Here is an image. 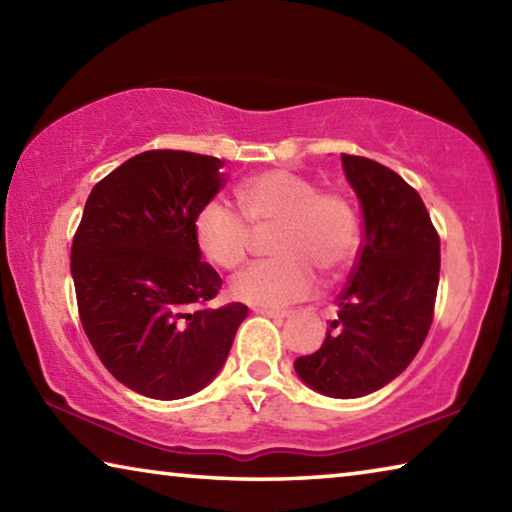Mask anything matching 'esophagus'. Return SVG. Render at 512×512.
Here are the masks:
<instances>
[{
	"instance_id": "34e87169",
	"label": "esophagus",
	"mask_w": 512,
	"mask_h": 512,
	"mask_svg": "<svg viewBox=\"0 0 512 512\" xmlns=\"http://www.w3.org/2000/svg\"><path fill=\"white\" fill-rule=\"evenodd\" d=\"M257 314L268 316V318H287L289 311L287 309H271V307H255Z\"/></svg>"
}]
</instances>
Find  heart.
Masks as SVG:
<instances>
[{"label": "heart", "instance_id": "heart-1", "mask_svg": "<svg viewBox=\"0 0 512 512\" xmlns=\"http://www.w3.org/2000/svg\"><path fill=\"white\" fill-rule=\"evenodd\" d=\"M246 222L219 201L194 216V241L207 262L232 271L244 262L255 232L273 230L271 253L230 282L232 298L255 307H282L309 298L318 275L339 277L359 250V216L341 192L318 189L316 180L289 169L246 178L235 189Z\"/></svg>", "mask_w": 512, "mask_h": 512}]
</instances>
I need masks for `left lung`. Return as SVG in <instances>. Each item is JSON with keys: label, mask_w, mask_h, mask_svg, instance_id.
Segmentation results:
<instances>
[{"label": "left lung", "mask_w": 512, "mask_h": 512, "mask_svg": "<svg viewBox=\"0 0 512 512\" xmlns=\"http://www.w3.org/2000/svg\"><path fill=\"white\" fill-rule=\"evenodd\" d=\"M359 196L363 241L339 296V318L296 372L314 391L352 400L379 391L427 339L440 277V237L420 194L393 169L341 153Z\"/></svg>", "instance_id": "1"}]
</instances>
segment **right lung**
I'll use <instances>...</instances> for the list:
<instances>
[{
  "mask_svg": "<svg viewBox=\"0 0 512 512\" xmlns=\"http://www.w3.org/2000/svg\"><path fill=\"white\" fill-rule=\"evenodd\" d=\"M212 155L155 149L99 180L72 241L81 325L103 366L131 391L180 400L228 359L248 307H207L221 277L203 262L194 216L225 185Z\"/></svg>",
  "mask_w": 512,
  "mask_h": 512,
  "instance_id": "add662e5",
  "label": "right lung"
}]
</instances>
